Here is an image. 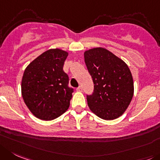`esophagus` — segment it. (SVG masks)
<instances>
[{
    "mask_svg": "<svg viewBox=\"0 0 160 160\" xmlns=\"http://www.w3.org/2000/svg\"><path fill=\"white\" fill-rule=\"evenodd\" d=\"M77 92H82V88L80 86V87H79V88H77Z\"/></svg>",
    "mask_w": 160,
    "mask_h": 160,
    "instance_id": "obj_1",
    "label": "esophagus"
}]
</instances>
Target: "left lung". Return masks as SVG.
<instances>
[{
    "instance_id": "1",
    "label": "left lung",
    "mask_w": 160,
    "mask_h": 160,
    "mask_svg": "<svg viewBox=\"0 0 160 160\" xmlns=\"http://www.w3.org/2000/svg\"><path fill=\"white\" fill-rule=\"evenodd\" d=\"M83 55L94 83L93 94L87 96L89 109L104 120L118 118L133 96L130 69L123 60L102 47L86 50Z\"/></svg>"
}]
</instances>
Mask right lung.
<instances>
[{"mask_svg": "<svg viewBox=\"0 0 160 160\" xmlns=\"http://www.w3.org/2000/svg\"><path fill=\"white\" fill-rule=\"evenodd\" d=\"M68 55V52L61 49H50L25 68L22 97L30 111L38 119L53 120L69 107L73 90L68 87V77L63 71Z\"/></svg>", "mask_w": 160, "mask_h": 160, "instance_id": "right-lung-1", "label": "right lung"}]
</instances>
